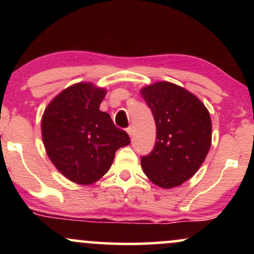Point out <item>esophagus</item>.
<instances>
[{
    "label": "esophagus",
    "instance_id": "obj_1",
    "mask_svg": "<svg viewBox=\"0 0 254 254\" xmlns=\"http://www.w3.org/2000/svg\"><path fill=\"white\" fill-rule=\"evenodd\" d=\"M127 135H129L130 137H132V135H133V127H129L127 129Z\"/></svg>",
    "mask_w": 254,
    "mask_h": 254
}]
</instances>
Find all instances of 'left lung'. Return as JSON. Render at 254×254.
<instances>
[{"label":"left lung","instance_id":"obj_1","mask_svg":"<svg viewBox=\"0 0 254 254\" xmlns=\"http://www.w3.org/2000/svg\"><path fill=\"white\" fill-rule=\"evenodd\" d=\"M139 93L156 125L155 147L141 157L142 170L162 189L182 185L199 170L210 149V113L196 95L167 81L145 86Z\"/></svg>","mask_w":254,"mask_h":254}]
</instances>
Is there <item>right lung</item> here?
<instances>
[{
    "instance_id": "right-lung-1",
    "label": "right lung",
    "mask_w": 254,
    "mask_h": 254,
    "mask_svg": "<svg viewBox=\"0 0 254 254\" xmlns=\"http://www.w3.org/2000/svg\"><path fill=\"white\" fill-rule=\"evenodd\" d=\"M106 89L78 82L63 89L46 106L42 137L49 159L61 173L78 185L103 178L121 147L130 144L124 130L100 111Z\"/></svg>"
}]
</instances>
